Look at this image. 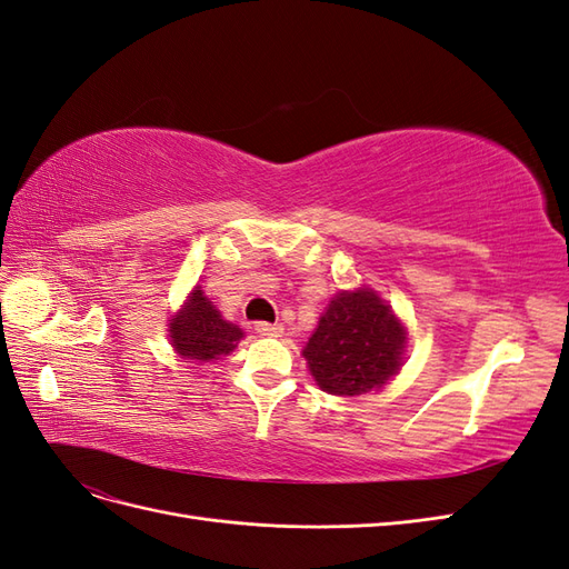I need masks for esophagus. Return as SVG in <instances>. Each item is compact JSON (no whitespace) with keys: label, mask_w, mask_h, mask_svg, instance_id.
<instances>
[{"label":"esophagus","mask_w":569,"mask_h":569,"mask_svg":"<svg viewBox=\"0 0 569 569\" xmlns=\"http://www.w3.org/2000/svg\"><path fill=\"white\" fill-rule=\"evenodd\" d=\"M253 330L260 335V337H280L282 335V326L280 322H266V320H258Z\"/></svg>","instance_id":"34e87169"}]
</instances>
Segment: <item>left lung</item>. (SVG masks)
Returning a JSON list of instances; mask_svg holds the SVG:
<instances>
[{"mask_svg": "<svg viewBox=\"0 0 569 569\" xmlns=\"http://www.w3.org/2000/svg\"><path fill=\"white\" fill-rule=\"evenodd\" d=\"M405 335L376 291H340L320 316L303 357L322 390L355 397L382 388L397 373Z\"/></svg>", "mask_w": 569, "mask_h": 569, "instance_id": "obj_1", "label": "left lung"}]
</instances>
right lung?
I'll return each mask as SVG.
<instances>
[{
	"label": "right lung",
	"mask_w": 569,
	"mask_h": 569,
	"mask_svg": "<svg viewBox=\"0 0 569 569\" xmlns=\"http://www.w3.org/2000/svg\"><path fill=\"white\" fill-rule=\"evenodd\" d=\"M170 328L172 347L179 355L201 363L229 355L243 337L234 322L222 320L201 289H193L187 309L172 318Z\"/></svg>",
	"instance_id": "obj_1"
}]
</instances>
